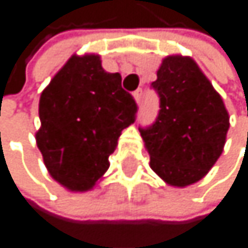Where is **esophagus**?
I'll use <instances>...</instances> for the list:
<instances>
[{"label": "esophagus", "mask_w": 248, "mask_h": 248, "mask_svg": "<svg viewBox=\"0 0 248 248\" xmlns=\"http://www.w3.org/2000/svg\"><path fill=\"white\" fill-rule=\"evenodd\" d=\"M141 98H142V89L135 91V92H134V99H135V102H137V104H140V102H141Z\"/></svg>", "instance_id": "esophagus-1"}]
</instances>
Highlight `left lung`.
I'll return each mask as SVG.
<instances>
[{
    "instance_id": "left-lung-1",
    "label": "left lung",
    "mask_w": 248,
    "mask_h": 248,
    "mask_svg": "<svg viewBox=\"0 0 248 248\" xmlns=\"http://www.w3.org/2000/svg\"><path fill=\"white\" fill-rule=\"evenodd\" d=\"M160 110L150 128L141 129L150 168L174 187L202 180L220 157L229 129L225 102L190 56L162 59L152 83Z\"/></svg>"
}]
</instances>
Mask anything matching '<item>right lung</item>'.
I'll return each instance as SVG.
<instances>
[{
  "label": "right lung",
  "instance_id": "right-lung-1",
  "mask_svg": "<svg viewBox=\"0 0 248 248\" xmlns=\"http://www.w3.org/2000/svg\"><path fill=\"white\" fill-rule=\"evenodd\" d=\"M137 104L95 53L73 55L41 92L37 147L50 177L70 192L92 190L110 167Z\"/></svg>",
  "mask_w": 248,
  "mask_h": 248
}]
</instances>
